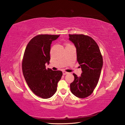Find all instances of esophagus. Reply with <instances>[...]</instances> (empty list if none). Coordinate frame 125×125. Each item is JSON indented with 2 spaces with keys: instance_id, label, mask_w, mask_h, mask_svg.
Listing matches in <instances>:
<instances>
[{
  "instance_id": "1",
  "label": "esophagus",
  "mask_w": 125,
  "mask_h": 125,
  "mask_svg": "<svg viewBox=\"0 0 125 125\" xmlns=\"http://www.w3.org/2000/svg\"><path fill=\"white\" fill-rule=\"evenodd\" d=\"M62 73H63V75H66V74H68V72H65V71H63V72H62Z\"/></svg>"
}]
</instances>
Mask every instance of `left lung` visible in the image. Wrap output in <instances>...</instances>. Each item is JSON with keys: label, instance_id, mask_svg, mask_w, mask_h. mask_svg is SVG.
<instances>
[{"label": "left lung", "instance_id": "obj_1", "mask_svg": "<svg viewBox=\"0 0 125 125\" xmlns=\"http://www.w3.org/2000/svg\"><path fill=\"white\" fill-rule=\"evenodd\" d=\"M69 37L76 47L77 61L82 71L79 77L73 74L71 91L77 97H87L98 82L103 67L102 55L97 44L91 37L83 34H69Z\"/></svg>", "mask_w": 125, "mask_h": 125}]
</instances>
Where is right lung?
I'll use <instances>...</instances> for the list:
<instances>
[{
    "label": "right lung",
    "mask_w": 125,
    "mask_h": 125,
    "mask_svg": "<svg viewBox=\"0 0 125 125\" xmlns=\"http://www.w3.org/2000/svg\"><path fill=\"white\" fill-rule=\"evenodd\" d=\"M60 35L41 34L29 41L23 54L22 69L29 88L36 95L44 99L50 98L56 92L57 84L62 78L60 71L46 70L49 63L52 42Z\"/></svg>",
    "instance_id": "1"
}]
</instances>
